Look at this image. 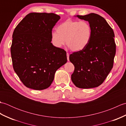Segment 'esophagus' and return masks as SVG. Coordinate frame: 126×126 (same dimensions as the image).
Masks as SVG:
<instances>
[{
	"label": "esophagus",
	"instance_id": "34e87169",
	"mask_svg": "<svg viewBox=\"0 0 126 126\" xmlns=\"http://www.w3.org/2000/svg\"><path fill=\"white\" fill-rule=\"evenodd\" d=\"M66 56H67L68 61H69V54L68 53H66Z\"/></svg>",
	"mask_w": 126,
	"mask_h": 126
}]
</instances>
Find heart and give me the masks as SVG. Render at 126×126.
<instances>
[{"instance_id":"1","label":"heart","mask_w":126,"mask_h":126,"mask_svg":"<svg viewBox=\"0 0 126 126\" xmlns=\"http://www.w3.org/2000/svg\"><path fill=\"white\" fill-rule=\"evenodd\" d=\"M92 30L90 24L84 20L68 19L56 28V32L51 35L52 44L61 47L65 44L73 51H81L86 47L91 39Z\"/></svg>"}]
</instances>
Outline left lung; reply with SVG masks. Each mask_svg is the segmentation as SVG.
Returning a JSON list of instances; mask_svg holds the SVG:
<instances>
[{
    "mask_svg": "<svg viewBox=\"0 0 126 126\" xmlns=\"http://www.w3.org/2000/svg\"><path fill=\"white\" fill-rule=\"evenodd\" d=\"M76 17L89 22L92 33L84 49L69 56V60L75 66L71 80L79 88L97 87L113 68L116 52L114 31L105 19L96 13Z\"/></svg>",
    "mask_w": 126,
    "mask_h": 126,
    "instance_id": "left-lung-1",
    "label": "left lung"
}]
</instances>
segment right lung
Returning a JSON list of instances; mask_svg holds the SVG:
<instances>
[{
  "label": "right lung",
  "instance_id": "add662e5",
  "mask_svg": "<svg viewBox=\"0 0 126 126\" xmlns=\"http://www.w3.org/2000/svg\"><path fill=\"white\" fill-rule=\"evenodd\" d=\"M60 18L53 13H30L13 31L11 47L13 67L26 87L47 89L56 70L67 62L65 51L51 42L52 30Z\"/></svg>",
  "mask_w": 126,
  "mask_h": 126
}]
</instances>
